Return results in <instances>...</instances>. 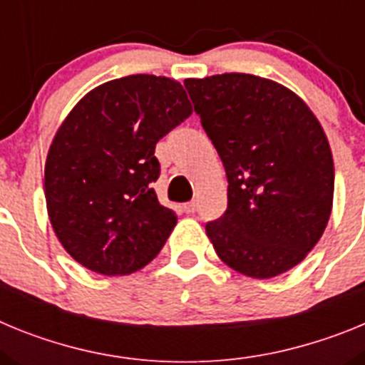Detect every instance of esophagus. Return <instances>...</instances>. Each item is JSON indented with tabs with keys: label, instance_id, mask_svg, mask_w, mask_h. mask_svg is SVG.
Wrapping results in <instances>:
<instances>
[{
	"label": "esophagus",
	"instance_id": "esophagus-1",
	"mask_svg": "<svg viewBox=\"0 0 365 365\" xmlns=\"http://www.w3.org/2000/svg\"><path fill=\"white\" fill-rule=\"evenodd\" d=\"M182 210H185L186 214H193V212L197 210V202H195V201L185 202V206H182Z\"/></svg>",
	"mask_w": 365,
	"mask_h": 365
}]
</instances>
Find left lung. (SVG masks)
I'll use <instances>...</instances> for the list:
<instances>
[{"label": "left lung", "mask_w": 365, "mask_h": 365, "mask_svg": "<svg viewBox=\"0 0 365 365\" xmlns=\"http://www.w3.org/2000/svg\"><path fill=\"white\" fill-rule=\"evenodd\" d=\"M185 87L228 179L227 212L206 235L230 269L267 279L307 256L327 227L333 155L298 95L254 74L188 78Z\"/></svg>", "instance_id": "1"}]
</instances>
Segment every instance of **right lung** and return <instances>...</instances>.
Listing matches in <instances>:
<instances>
[{
  "label": "right lung",
  "instance_id": "obj_1",
  "mask_svg": "<svg viewBox=\"0 0 365 365\" xmlns=\"http://www.w3.org/2000/svg\"><path fill=\"white\" fill-rule=\"evenodd\" d=\"M190 115L182 86L153 74L102 83L67 115L45 163V201L80 265L124 276L160 252L177 215L151 188L160 175L155 144Z\"/></svg>",
  "mask_w": 365,
  "mask_h": 365
}]
</instances>
